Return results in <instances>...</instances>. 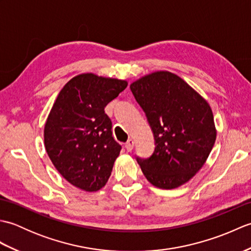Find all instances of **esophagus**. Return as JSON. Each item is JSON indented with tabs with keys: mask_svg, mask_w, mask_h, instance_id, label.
I'll return each mask as SVG.
<instances>
[{
	"mask_svg": "<svg viewBox=\"0 0 251 251\" xmlns=\"http://www.w3.org/2000/svg\"><path fill=\"white\" fill-rule=\"evenodd\" d=\"M134 140L132 139H129L128 141H127L126 143H125V148H126V150L128 151V152H130L132 149H134Z\"/></svg>",
	"mask_w": 251,
	"mask_h": 251,
	"instance_id": "obj_1",
	"label": "esophagus"
}]
</instances>
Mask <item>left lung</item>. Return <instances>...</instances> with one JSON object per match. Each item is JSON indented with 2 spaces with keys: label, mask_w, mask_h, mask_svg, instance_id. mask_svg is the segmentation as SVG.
<instances>
[{
  "label": "left lung",
  "mask_w": 251,
  "mask_h": 251,
  "mask_svg": "<svg viewBox=\"0 0 251 251\" xmlns=\"http://www.w3.org/2000/svg\"><path fill=\"white\" fill-rule=\"evenodd\" d=\"M146 113L155 149L148 158L136 156L148 181L175 189L205 164L216 141L214 115L207 101L174 73L154 72L130 85Z\"/></svg>",
  "instance_id": "left-lung-1"
}]
</instances>
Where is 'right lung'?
<instances>
[{
	"mask_svg": "<svg viewBox=\"0 0 251 251\" xmlns=\"http://www.w3.org/2000/svg\"><path fill=\"white\" fill-rule=\"evenodd\" d=\"M127 82L93 73L70 79L50 110L44 142L50 161L68 182L87 192L100 190L111 176L121 151L104 113Z\"/></svg>",
	"mask_w": 251,
	"mask_h": 251,
	"instance_id": "right-lung-1",
	"label": "right lung"
}]
</instances>
